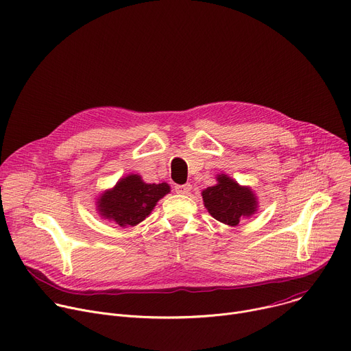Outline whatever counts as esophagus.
<instances>
[{
    "label": "esophagus",
    "instance_id": "esophagus-1",
    "mask_svg": "<svg viewBox=\"0 0 351 351\" xmlns=\"http://www.w3.org/2000/svg\"><path fill=\"white\" fill-rule=\"evenodd\" d=\"M191 190V186L187 183V184H176L175 186V191L178 194H189Z\"/></svg>",
    "mask_w": 351,
    "mask_h": 351
}]
</instances>
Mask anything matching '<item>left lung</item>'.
I'll return each instance as SVG.
<instances>
[{
	"mask_svg": "<svg viewBox=\"0 0 351 351\" xmlns=\"http://www.w3.org/2000/svg\"><path fill=\"white\" fill-rule=\"evenodd\" d=\"M215 186L203 190L204 207L217 221L236 226L241 218L252 217L257 211V197L247 186H240L236 180L222 173L217 176Z\"/></svg>",
	"mask_w": 351,
	"mask_h": 351,
	"instance_id": "1",
	"label": "left lung"
}]
</instances>
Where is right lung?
<instances>
[{"instance_id": "1", "label": "right lung", "mask_w": 351, "mask_h": 351, "mask_svg": "<svg viewBox=\"0 0 351 351\" xmlns=\"http://www.w3.org/2000/svg\"><path fill=\"white\" fill-rule=\"evenodd\" d=\"M169 191L168 183L149 184L138 175H128L97 198V210L103 218L122 228L134 226L152 214L158 199Z\"/></svg>"}]
</instances>
